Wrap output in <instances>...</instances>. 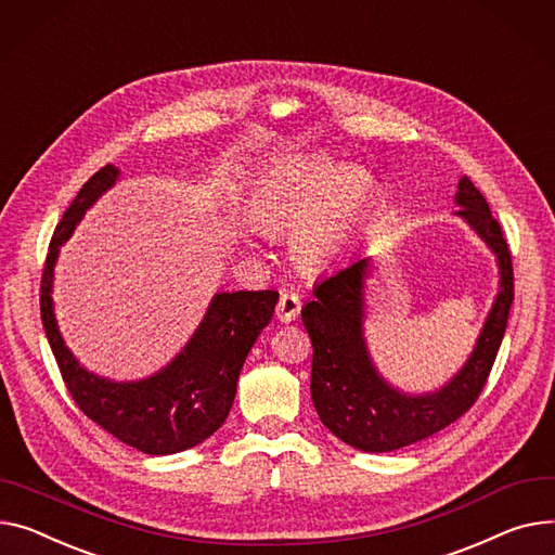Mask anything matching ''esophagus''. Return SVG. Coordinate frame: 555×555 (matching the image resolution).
Listing matches in <instances>:
<instances>
[{"label":"esophagus","instance_id":"obj_1","mask_svg":"<svg viewBox=\"0 0 555 555\" xmlns=\"http://www.w3.org/2000/svg\"><path fill=\"white\" fill-rule=\"evenodd\" d=\"M301 312V299L299 294H294L289 289L281 292V299H279V306H276V317L279 321H294L299 317Z\"/></svg>","mask_w":555,"mask_h":555}]
</instances>
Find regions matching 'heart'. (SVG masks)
<instances>
[{"instance_id": "obj_1", "label": "heart", "mask_w": 555, "mask_h": 555, "mask_svg": "<svg viewBox=\"0 0 555 555\" xmlns=\"http://www.w3.org/2000/svg\"><path fill=\"white\" fill-rule=\"evenodd\" d=\"M375 188L361 167L319 156L281 158L251 190V218L263 232L292 231V251L308 268L335 261Z\"/></svg>"}]
</instances>
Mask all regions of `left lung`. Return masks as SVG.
<instances>
[{"mask_svg": "<svg viewBox=\"0 0 555 555\" xmlns=\"http://www.w3.org/2000/svg\"><path fill=\"white\" fill-rule=\"evenodd\" d=\"M455 203L460 205L455 214L495 254L500 292L470 357L447 386L409 395L379 375L363 335L367 256L319 281L314 299L301 310L314 348L310 379L314 409L332 435L359 451L388 453L439 433L470 409L489 379L513 304L511 251L487 198L466 176L457 182Z\"/></svg>", "mask_w": 555, "mask_h": 555, "instance_id": "obj_1", "label": "left lung"}]
</instances>
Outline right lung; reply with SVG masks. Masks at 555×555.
I'll return each instance as SVG.
<instances>
[{"label": "right lung", "instance_id": "add662e5", "mask_svg": "<svg viewBox=\"0 0 555 555\" xmlns=\"http://www.w3.org/2000/svg\"><path fill=\"white\" fill-rule=\"evenodd\" d=\"M114 165L93 173L64 211L49 245L40 310L47 339L62 379L80 411L146 455L188 451L214 435L230 415L241 367L261 330L270 323L279 292H218L194 332L171 363L140 382H111L89 373L66 348L53 312V270L60 247L70 238L85 211L116 184Z\"/></svg>", "mask_w": 555, "mask_h": 555}]
</instances>
